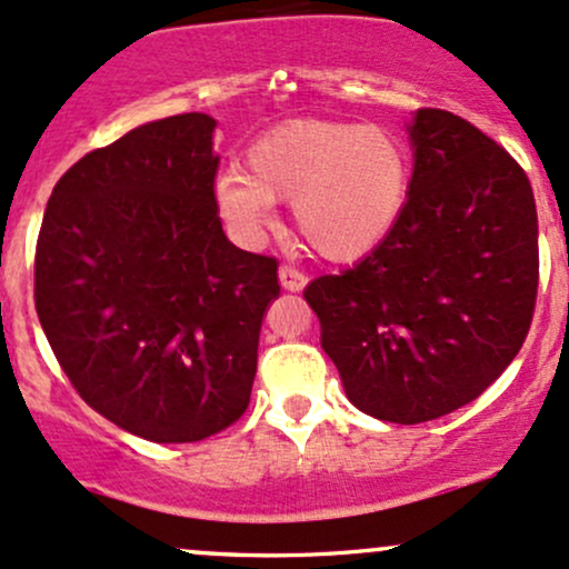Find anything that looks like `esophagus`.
Masks as SVG:
<instances>
[{
	"instance_id": "esophagus-1",
	"label": "esophagus",
	"mask_w": 569,
	"mask_h": 569,
	"mask_svg": "<svg viewBox=\"0 0 569 569\" xmlns=\"http://www.w3.org/2000/svg\"><path fill=\"white\" fill-rule=\"evenodd\" d=\"M278 274H280V286H283L286 291H302L305 286H308V274L295 270V267L289 264L280 267Z\"/></svg>"
}]
</instances>
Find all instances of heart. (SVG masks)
Masks as SVG:
<instances>
[{
  "instance_id": "1",
  "label": "heart",
  "mask_w": 569,
  "mask_h": 569,
  "mask_svg": "<svg viewBox=\"0 0 569 569\" xmlns=\"http://www.w3.org/2000/svg\"><path fill=\"white\" fill-rule=\"evenodd\" d=\"M410 191V167L389 129L299 118L267 129L246 151V172L216 178V208L253 237L272 202H291L297 232L329 261H359L395 232Z\"/></svg>"
}]
</instances>
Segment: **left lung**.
Listing matches in <instances>:
<instances>
[{
	"instance_id": "left-lung-1",
	"label": "left lung",
	"mask_w": 569,
	"mask_h": 569,
	"mask_svg": "<svg viewBox=\"0 0 569 569\" xmlns=\"http://www.w3.org/2000/svg\"><path fill=\"white\" fill-rule=\"evenodd\" d=\"M410 140L395 232L305 289L348 399L391 423L483 395L527 340L540 280L535 193L513 156L437 108L416 112Z\"/></svg>"
}]
</instances>
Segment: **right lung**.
Listing matches in <instances>:
<instances>
[{"label": "right lung", "mask_w": 569, "mask_h": 569, "mask_svg": "<svg viewBox=\"0 0 569 569\" xmlns=\"http://www.w3.org/2000/svg\"><path fill=\"white\" fill-rule=\"evenodd\" d=\"M216 121L161 118L59 178L34 251V308L83 402L153 442L246 413L278 259L232 246L216 208Z\"/></svg>", "instance_id": "add662e5"}]
</instances>
